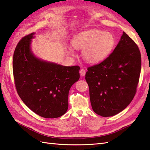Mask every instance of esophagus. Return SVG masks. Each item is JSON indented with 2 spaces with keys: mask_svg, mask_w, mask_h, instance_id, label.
<instances>
[{
  "mask_svg": "<svg viewBox=\"0 0 150 150\" xmlns=\"http://www.w3.org/2000/svg\"><path fill=\"white\" fill-rule=\"evenodd\" d=\"M86 70L84 68H81L80 70V74L82 76H84L86 74Z\"/></svg>",
  "mask_w": 150,
  "mask_h": 150,
  "instance_id": "obj_1",
  "label": "esophagus"
}]
</instances>
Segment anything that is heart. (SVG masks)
Instances as JSON below:
<instances>
[{"label":"heart","mask_w":150,"mask_h":150,"mask_svg":"<svg viewBox=\"0 0 150 150\" xmlns=\"http://www.w3.org/2000/svg\"><path fill=\"white\" fill-rule=\"evenodd\" d=\"M115 42L112 33L96 29L78 33L72 39L73 47L83 49L82 55L90 62H98L106 58L112 50ZM69 50L71 52V50Z\"/></svg>","instance_id":"1"}]
</instances>
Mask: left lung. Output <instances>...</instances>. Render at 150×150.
<instances>
[{
  "label": "left lung",
  "mask_w": 150,
  "mask_h": 150,
  "mask_svg": "<svg viewBox=\"0 0 150 150\" xmlns=\"http://www.w3.org/2000/svg\"><path fill=\"white\" fill-rule=\"evenodd\" d=\"M141 69L139 47L123 32L113 52L103 62L88 67L86 73L94 112L111 117L125 109L137 92Z\"/></svg>",
  "instance_id": "8db88e82"
}]
</instances>
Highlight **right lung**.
<instances>
[{
    "instance_id": "add662e5",
    "label": "right lung",
    "mask_w": 150,
    "mask_h": 150,
    "mask_svg": "<svg viewBox=\"0 0 150 150\" xmlns=\"http://www.w3.org/2000/svg\"><path fill=\"white\" fill-rule=\"evenodd\" d=\"M34 33L19 41L13 57V72L18 96L38 115L53 119L68 108V93L80 75L79 66H64L36 58L30 50Z\"/></svg>"
}]
</instances>
